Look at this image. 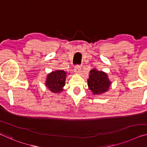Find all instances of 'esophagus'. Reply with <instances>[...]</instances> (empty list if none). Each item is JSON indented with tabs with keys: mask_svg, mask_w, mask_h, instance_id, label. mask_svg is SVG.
Returning a JSON list of instances; mask_svg holds the SVG:
<instances>
[{
	"mask_svg": "<svg viewBox=\"0 0 147 147\" xmlns=\"http://www.w3.org/2000/svg\"><path fill=\"white\" fill-rule=\"evenodd\" d=\"M74 71L76 74H80L81 72V67L80 66H77L75 67V69H74Z\"/></svg>",
	"mask_w": 147,
	"mask_h": 147,
	"instance_id": "obj_1",
	"label": "esophagus"
}]
</instances>
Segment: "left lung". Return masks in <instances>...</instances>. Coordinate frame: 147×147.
<instances>
[{
	"label": "left lung",
	"mask_w": 147,
	"mask_h": 147,
	"mask_svg": "<svg viewBox=\"0 0 147 147\" xmlns=\"http://www.w3.org/2000/svg\"><path fill=\"white\" fill-rule=\"evenodd\" d=\"M89 77L87 85L93 95H100L109 90L112 83L107 73L93 68L90 71Z\"/></svg>",
	"instance_id": "8db88e82"
}]
</instances>
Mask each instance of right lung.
<instances>
[{"label":"right lung","instance_id":"1","mask_svg":"<svg viewBox=\"0 0 147 147\" xmlns=\"http://www.w3.org/2000/svg\"><path fill=\"white\" fill-rule=\"evenodd\" d=\"M66 76V72L62 69L53 71L47 75L45 84L52 92L59 93L64 90Z\"/></svg>","mask_w":147,"mask_h":147}]
</instances>
